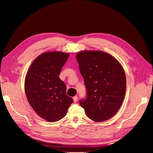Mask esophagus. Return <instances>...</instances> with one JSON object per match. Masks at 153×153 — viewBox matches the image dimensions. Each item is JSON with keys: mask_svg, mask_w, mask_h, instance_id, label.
<instances>
[{"mask_svg": "<svg viewBox=\"0 0 153 153\" xmlns=\"http://www.w3.org/2000/svg\"><path fill=\"white\" fill-rule=\"evenodd\" d=\"M77 99H78V97H77V95H76V96H74V97H73V100H74V102L75 103H76V102H77Z\"/></svg>", "mask_w": 153, "mask_h": 153, "instance_id": "obj_1", "label": "esophagus"}]
</instances>
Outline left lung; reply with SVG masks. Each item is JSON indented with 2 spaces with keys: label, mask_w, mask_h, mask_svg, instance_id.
Instances as JSON below:
<instances>
[{
  "label": "left lung",
  "mask_w": 153,
  "mask_h": 153,
  "mask_svg": "<svg viewBox=\"0 0 153 153\" xmlns=\"http://www.w3.org/2000/svg\"><path fill=\"white\" fill-rule=\"evenodd\" d=\"M76 57L87 89V98L80 100V105L93 121H106L117 114L124 100V69L114 56L102 51H82Z\"/></svg>",
  "instance_id": "obj_1"
}]
</instances>
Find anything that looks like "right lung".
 <instances>
[{
	"label": "right lung",
	"mask_w": 153,
	"mask_h": 153,
	"mask_svg": "<svg viewBox=\"0 0 153 153\" xmlns=\"http://www.w3.org/2000/svg\"><path fill=\"white\" fill-rule=\"evenodd\" d=\"M69 56V53L62 51L43 53L32 62L25 77V92L30 105L49 122L65 117L73 102L59 77Z\"/></svg>",
	"instance_id": "add662e5"
}]
</instances>
